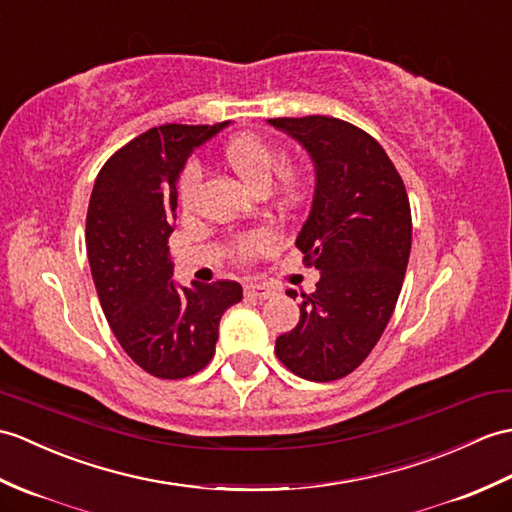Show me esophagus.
<instances>
[{
    "mask_svg": "<svg viewBox=\"0 0 512 512\" xmlns=\"http://www.w3.org/2000/svg\"><path fill=\"white\" fill-rule=\"evenodd\" d=\"M244 292H246V296H251V299H259V301H266L272 296V290L266 288V285H259V283H248Z\"/></svg>",
    "mask_w": 512,
    "mask_h": 512,
    "instance_id": "esophagus-1",
    "label": "esophagus"
}]
</instances>
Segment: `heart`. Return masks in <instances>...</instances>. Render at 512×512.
Instances as JSON below:
<instances>
[{
    "label": "heart",
    "instance_id": "b5f03b06",
    "mask_svg": "<svg viewBox=\"0 0 512 512\" xmlns=\"http://www.w3.org/2000/svg\"><path fill=\"white\" fill-rule=\"evenodd\" d=\"M224 161L229 163V168L240 176L248 187L257 189V192H264L270 185L272 176L281 168L279 150L257 135H242L229 141L227 148H224ZM198 181L200 168L196 163H187L181 172V178H178V196H181L183 205H189V202L194 200ZM283 183L290 194L299 192V178L294 174H283ZM270 242L272 240L268 233H253L240 240L237 251L242 255H255L268 248Z\"/></svg>",
    "mask_w": 512,
    "mask_h": 512
}]
</instances>
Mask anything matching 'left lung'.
Listing matches in <instances>:
<instances>
[{
	"instance_id": "obj_1",
	"label": "left lung",
	"mask_w": 512,
	"mask_h": 512,
	"mask_svg": "<svg viewBox=\"0 0 512 512\" xmlns=\"http://www.w3.org/2000/svg\"><path fill=\"white\" fill-rule=\"evenodd\" d=\"M268 124L314 163L312 209L296 246L320 270L299 325L275 351L299 377L334 382L366 360L395 312L412 246L406 185L384 148L349 122L310 115Z\"/></svg>"
}]
</instances>
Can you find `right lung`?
<instances>
[{"mask_svg": "<svg viewBox=\"0 0 512 512\" xmlns=\"http://www.w3.org/2000/svg\"><path fill=\"white\" fill-rule=\"evenodd\" d=\"M229 124L150 128L104 163L91 192L87 257L104 316L128 358L161 379L205 368L222 314L242 301L235 281L176 283L168 246L178 176Z\"/></svg>", "mask_w": 512, "mask_h": 512, "instance_id": "right-lung-1", "label": "right lung"}]
</instances>
